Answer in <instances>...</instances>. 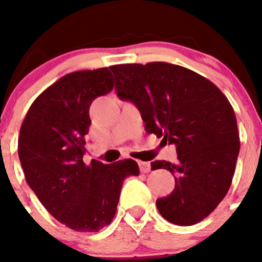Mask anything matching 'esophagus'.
<instances>
[{
    "label": "esophagus",
    "mask_w": 262,
    "mask_h": 262,
    "mask_svg": "<svg viewBox=\"0 0 262 262\" xmlns=\"http://www.w3.org/2000/svg\"><path fill=\"white\" fill-rule=\"evenodd\" d=\"M139 168H141V172L147 173L150 171V163L149 162H143V161H139Z\"/></svg>",
    "instance_id": "1"
}]
</instances>
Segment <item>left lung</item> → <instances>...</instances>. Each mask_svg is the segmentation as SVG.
<instances>
[{
	"mask_svg": "<svg viewBox=\"0 0 262 262\" xmlns=\"http://www.w3.org/2000/svg\"><path fill=\"white\" fill-rule=\"evenodd\" d=\"M118 97L133 102L149 134L175 144L178 162L153 161L165 168L175 189L157 199L161 215L178 226H192L218 207L232 184L239 152L233 107L208 78L166 62L116 64Z\"/></svg>",
	"mask_w": 262,
	"mask_h": 262,
	"instance_id": "8db88e82",
	"label": "left lung"
}]
</instances>
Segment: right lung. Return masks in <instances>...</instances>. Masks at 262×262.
Listing matches in <instances>:
<instances>
[{"instance_id":"1","label":"right lung","mask_w":262,"mask_h":262,"mask_svg":"<svg viewBox=\"0 0 262 262\" xmlns=\"http://www.w3.org/2000/svg\"><path fill=\"white\" fill-rule=\"evenodd\" d=\"M113 87L106 67L68 73L36 97L21 124L18 158L26 182L44 208L73 231L99 232L112 223L123 181L139 175L132 158L83 162L90 106Z\"/></svg>"}]
</instances>
